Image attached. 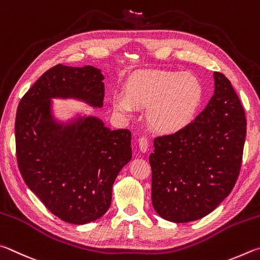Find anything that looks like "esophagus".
Instances as JSON below:
<instances>
[{
    "mask_svg": "<svg viewBox=\"0 0 260 260\" xmlns=\"http://www.w3.org/2000/svg\"><path fill=\"white\" fill-rule=\"evenodd\" d=\"M138 145H139V149L142 151L143 153L147 152L148 148H149V143H148V139L146 137H140L138 140Z\"/></svg>",
    "mask_w": 260,
    "mask_h": 260,
    "instance_id": "esophagus-1",
    "label": "esophagus"
}]
</instances>
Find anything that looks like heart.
Returning <instances> with one entry per match:
<instances>
[{"label":"heart","mask_w":260,"mask_h":260,"mask_svg":"<svg viewBox=\"0 0 260 260\" xmlns=\"http://www.w3.org/2000/svg\"><path fill=\"white\" fill-rule=\"evenodd\" d=\"M204 89L190 73L149 70L131 75L124 93L114 94V111L131 115L137 107H148L147 121L153 130L174 135L187 127L197 117Z\"/></svg>","instance_id":"b5f03b06"}]
</instances>
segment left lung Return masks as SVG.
Returning <instances> with one entry per match:
<instances>
[{
  "mask_svg": "<svg viewBox=\"0 0 260 260\" xmlns=\"http://www.w3.org/2000/svg\"><path fill=\"white\" fill-rule=\"evenodd\" d=\"M215 92L179 133L154 140L152 203L174 222L206 217L229 197L240 174L247 135L244 109L230 80L213 73Z\"/></svg>",
  "mask_w": 260,
  "mask_h": 260,
  "instance_id": "obj_1",
  "label": "left lung"
}]
</instances>
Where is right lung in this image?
<instances>
[{
	"instance_id": "1",
	"label": "right lung",
	"mask_w": 260,
	"mask_h": 260,
	"mask_svg": "<svg viewBox=\"0 0 260 260\" xmlns=\"http://www.w3.org/2000/svg\"><path fill=\"white\" fill-rule=\"evenodd\" d=\"M102 71L93 66L50 68L18 105L15 133L22 179L49 211L84 225L111 207L114 181L133 157L131 133L111 130L100 118L53 115L52 99H76L103 107Z\"/></svg>"
}]
</instances>
